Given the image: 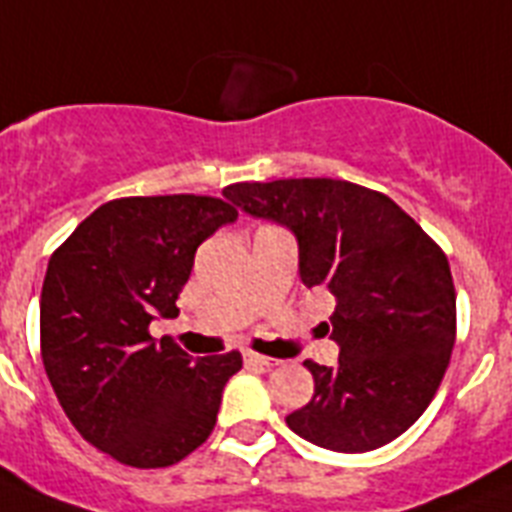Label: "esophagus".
Wrapping results in <instances>:
<instances>
[{
    "label": "esophagus",
    "instance_id": "esophagus-1",
    "mask_svg": "<svg viewBox=\"0 0 512 512\" xmlns=\"http://www.w3.org/2000/svg\"><path fill=\"white\" fill-rule=\"evenodd\" d=\"M244 362L252 364V367H263V369H273L278 367V359H273V356H263V354H257V351H244Z\"/></svg>",
    "mask_w": 512,
    "mask_h": 512
}]
</instances>
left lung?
Segmentation results:
<instances>
[{
	"label": "left lung",
	"mask_w": 512,
	"mask_h": 512,
	"mask_svg": "<svg viewBox=\"0 0 512 512\" xmlns=\"http://www.w3.org/2000/svg\"><path fill=\"white\" fill-rule=\"evenodd\" d=\"M223 195L289 226L302 281L336 296L338 367L304 362L315 395L286 424L336 453L401 437L435 398L453 354L455 286L440 244L388 195L346 179L239 182Z\"/></svg>",
	"instance_id": "left-lung-1"
}]
</instances>
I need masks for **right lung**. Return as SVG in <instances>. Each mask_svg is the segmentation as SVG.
<instances>
[{
    "instance_id": "obj_1",
    "label": "right lung",
    "mask_w": 512,
    "mask_h": 512,
    "mask_svg": "<svg viewBox=\"0 0 512 512\" xmlns=\"http://www.w3.org/2000/svg\"><path fill=\"white\" fill-rule=\"evenodd\" d=\"M239 210L221 197H119L93 210L49 260L41 359L72 427L114 461L174 466L216 427L242 354L192 359L150 336L176 317L197 247Z\"/></svg>"
}]
</instances>
